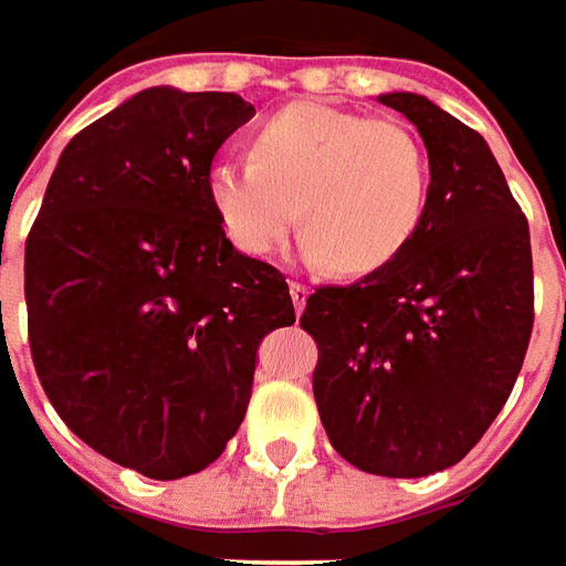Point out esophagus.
I'll return each instance as SVG.
<instances>
[{
  "instance_id": "1",
  "label": "esophagus",
  "mask_w": 566,
  "mask_h": 566,
  "mask_svg": "<svg viewBox=\"0 0 566 566\" xmlns=\"http://www.w3.org/2000/svg\"><path fill=\"white\" fill-rule=\"evenodd\" d=\"M290 295H292V304H295V311L302 314L304 304H307V295H311V290H307V286H302V283H290Z\"/></svg>"
}]
</instances>
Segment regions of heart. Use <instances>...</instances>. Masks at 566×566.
<instances>
[{
  "instance_id": "heart-1",
  "label": "heart",
  "mask_w": 566,
  "mask_h": 566,
  "mask_svg": "<svg viewBox=\"0 0 566 566\" xmlns=\"http://www.w3.org/2000/svg\"><path fill=\"white\" fill-rule=\"evenodd\" d=\"M427 182L423 146L405 124L295 103L255 130L252 158L210 164L207 198L247 255H271L302 216L304 259L368 274L415 238Z\"/></svg>"
}]
</instances>
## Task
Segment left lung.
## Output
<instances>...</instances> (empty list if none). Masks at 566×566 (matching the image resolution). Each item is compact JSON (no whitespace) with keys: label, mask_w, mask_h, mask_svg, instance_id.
Instances as JSON below:
<instances>
[{"label":"left lung","mask_w":566,"mask_h":566,"mask_svg":"<svg viewBox=\"0 0 566 566\" xmlns=\"http://www.w3.org/2000/svg\"><path fill=\"white\" fill-rule=\"evenodd\" d=\"M418 127L427 207L405 250L354 286H323L319 420L347 463L387 479L454 467L506 405L533 328L527 219L482 134L411 91L380 94Z\"/></svg>","instance_id":"8db88e82"}]
</instances>
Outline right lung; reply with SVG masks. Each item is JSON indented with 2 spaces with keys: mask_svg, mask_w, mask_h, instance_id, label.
<instances>
[{
  "mask_svg": "<svg viewBox=\"0 0 566 566\" xmlns=\"http://www.w3.org/2000/svg\"><path fill=\"white\" fill-rule=\"evenodd\" d=\"M255 109L146 87L60 151L27 238L30 350L63 423L112 463L170 482L238 432L259 344L295 323L286 276L226 238L212 155Z\"/></svg>",
  "mask_w": 566,
  "mask_h": 566,
  "instance_id": "right-lung-1",
  "label": "right lung"
}]
</instances>
